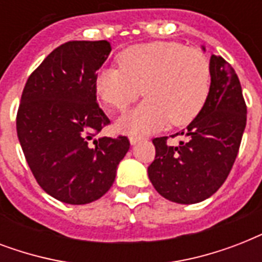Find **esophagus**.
I'll list each match as a JSON object with an SVG mask.
<instances>
[{"instance_id":"34e87169","label":"esophagus","mask_w":262,"mask_h":262,"mask_svg":"<svg viewBox=\"0 0 262 262\" xmlns=\"http://www.w3.org/2000/svg\"><path fill=\"white\" fill-rule=\"evenodd\" d=\"M140 140H141V139H140V137H135V136H130V139H129V141H130L132 145H136V144L139 143Z\"/></svg>"}]
</instances>
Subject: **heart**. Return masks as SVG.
<instances>
[{
    "label": "heart",
    "instance_id": "b5f03b06",
    "mask_svg": "<svg viewBox=\"0 0 262 262\" xmlns=\"http://www.w3.org/2000/svg\"><path fill=\"white\" fill-rule=\"evenodd\" d=\"M119 68H103L95 88L103 102L123 113L144 94L147 99L122 117V133L143 136L191 122L203 110L211 90V67L205 55L175 42L135 45L118 57Z\"/></svg>",
    "mask_w": 262,
    "mask_h": 262
}]
</instances>
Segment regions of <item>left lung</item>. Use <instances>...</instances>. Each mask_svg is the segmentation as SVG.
<instances>
[{
    "instance_id": "left-lung-1",
    "label": "left lung",
    "mask_w": 262,
    "mask_h": 262,
    "mask_svg": "<svg viewBox=\"0 0 262 262\" xmlns=\"http://www.w3.org/2000/svg\"><path fill=\"white\" fill-rule=\"evenodd\" d=\"M209 67L207 102L186 129L177 133L186 140L177 147L168 145L167 137L152 140L156 155L148 177L156 191L172 203H200L223 185L246 126V104L235 71L216 55L211 57Z\"/></svg>"
}]
</instances>
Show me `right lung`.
<instances>
[{"instance_id": "obj_1", "label": "right lung", "mask_w": 262, "mask_h": 262, "mask_svg": "<svg viewBox=\"0 0 262 262\" xmlns=\"http://www.w3.org/2000/svg\"><path fill=\"white\" fill-rule=\"evenodd\" d=\"M111 51L107 40H73L47 55L27 80L16 127L27 163L47 194L92 203L114 183L129 140L95 139L110 123L96 103L95 79Z\"/></svg>"}]
</instances>
